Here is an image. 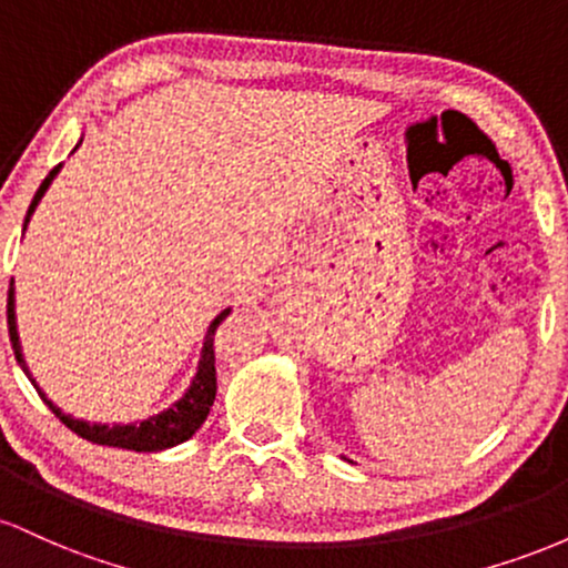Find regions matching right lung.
Listing matches in <instances>:
<instances>
[{
    "label": "right lung",
    "mask_w": 568,
    "mask_h": 568,
    "mask_svg": "<svg viewBox=\"0 0 568 568\" xmlns=\"http://www.w3.org/2000/svg\"><path fill=\"white\" fill-rule=\"evenodd\" d=\"M80 143H82V139L77 141L74 152H77V149H80ZM61 168L63 165H55L53 171L48 173V179H44L42 184H39L34 200H31V205H29V213H26L23 232H26V226H29L31 216H34L39 200L44 197V192H48L50 184H53L55 175L61 173ZM230 312L232 310H230V306H226V310H221L219 315L211 321V325H207L205 338H202L197 371H194L192 382H189V387L184 389V395H181L179 400L173 403V406L162 408L160 414H152V416H149V419L130 422V425H98V422L74 419V416L67 414V410L58 408L55 403L42 393V387H39L34 376H31L29 363H26V357H23L21 334H18V321H16V288H10V298H8V325H10L12 352H16L18 366L23 368V374L29 376L31 384H34L37 393L42 395L44 403H48V408L53 410V414L63 422V425L71 429V433H77L84 440L98 443V446L128 448V452H143V454H146V452H162V448L179 446V443H184V440L192 438V435L202 427V422L207 419L213 400H216V357H213V334H216L219 323L224 321V317L230 315Z\"/></svg>",
    "instance_id": "add662e5"
}]
</instances>
